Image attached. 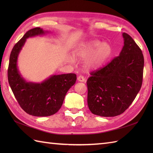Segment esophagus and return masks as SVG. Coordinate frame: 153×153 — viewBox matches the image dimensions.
<instances>
[{
  "instance_id": "esophagus-1",
  "label": "esophagus",
  "mask_w": 153,
  "mask_h": 153,
  "mask_svg": "<svg viewBox=\"0 0 153 153\" xmlns=\"http://www.w3.org/2000/svg\"><path fill=\"white\" fill-rule=\"evenodd\" d=\"M77 80H78V82H84L85 81V79L84 78L83 76H79L78 77H77Z\"/></svg>"
}]
</instances>
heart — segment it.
I'll return each instance as SVG.
<instances>
[{
	"label": "heart",
	"mask_w": 153,
	"mask_h": 153,
	"mask_svg": "<svg viewBox=\"0 0 153 153\" xmlns=\"http://www.w3.org/2000/svg\"><path fill=\"white\" fill-rule=\"evenodd\" d=\"M112 53V46L108 43H102L99 40H90L77 45L74 52V56L79 59H85L84 66L87 70H93L108 59ZM70 62H74L73 57L68 58Z\"/></svg>",
	"instance_id": "1"
}]
</instances>
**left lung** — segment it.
<instances>
[{"label": "left lung", "instance_id": "1", "mask_svg": "<svg viewBox=\"0 0 153 153\" xmlns=\"http://www.w3.org/2000/svg\"><path fill=\"white\" fill-rule=\"evenodd\" d=\"M118 56L91 74L87 81V104L93 114L113 117L130 106L141 89L144 57L140 48L126 33Z\"/></svg>", "mask_w": 153, "mask_h": 153}]
</instances>
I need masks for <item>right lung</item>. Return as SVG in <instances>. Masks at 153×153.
Listing matches in <instances>:
<instances>
[{"label":"right lung","instance_id":"1","mask_svg":"<svg viewBox=\"0 0 153 153\" xmlns=\"http://www.w3.org/2000/svg\"><path fill=\"white\" fill-rule=\"evenodd\" d=\"M40 27L27 31L13 47L10 56L8 79L13 93L24 111L34 116L54 114L61 108L68 91L76 82V75H52L41 83L27 82L18 67V58L22 47L30 37L50 33Z\"/></svg>","mask_w":153,"mask_h":153}]
</instances>
